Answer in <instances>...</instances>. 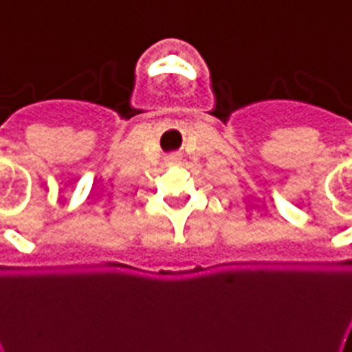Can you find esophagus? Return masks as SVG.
I'll return each mask as SVG.
<instances>
[{"instance_id": "obj_1", "label": "esophagus", "mask_w": 352, "mask_h": 352, "mask_svg": "<svg viewBox=\"0 0 352 352\" xmlns=\"http://www.w3.org/2000/svg\"><path fill=\"white\" fill-rule=\"evenodd\" d=\"M180 157H182L180 154L173 153V154H170V156H168V161H170V163H177V161H180Z\"/></svg>"}]
</instances>
